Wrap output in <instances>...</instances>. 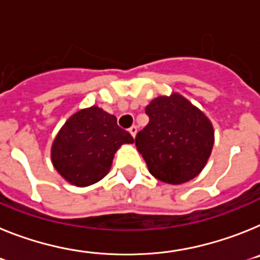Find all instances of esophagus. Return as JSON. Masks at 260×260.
Listing matches in <instances>:
<instances>
[{
  "mask_svg": "<svg viewBox=\"0 0 260 260\" xmlns=\"http://www.w3.org/2000/svg\"><path fill=\"white\" fill-rule=\"evenodd\" d=\"M128 131H129V133H131V135H132V137H136V133H137V127H136V125H132V127H131Z\"/></svg>",
  "mask_w": 260,
  "mask_h": 260,
  "instance_id": "34e87169",
  "label": "esophagus"
}]
</instances>
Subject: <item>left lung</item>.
I'll return each instance as SVG.
<instances>
[{
	"label": "left lung",
	"mask_w": 260,
	"mask_h": 260,
	"mask_svg": "<svg viewBox=\"0 0 260 260\" xmlns=\"http://www.w3.org/2000/svg\"><path fill=\"white\" fill-rule=\"evenodd\" d=\"M145 114L149 123L135 143L153 177L170 184L195 178L213 148L208 117L179 94L158 96L146 106Z\"/></svg>",
	"instance_id": "1"
}]
</instances>
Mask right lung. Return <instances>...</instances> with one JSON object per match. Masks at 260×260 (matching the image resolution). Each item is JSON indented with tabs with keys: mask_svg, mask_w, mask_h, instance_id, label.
Masks as SVG:
<instances>
[{
	"mask_svg": "<svg viewBox=\"0 0 260 260\" xmlns=\"http://www.w3.org/2000/svg\"><path fill=\"white\" fill-rule=\"evenodd\" d=\"M114 115L92 107L76 112L60 129L52 145V162L61 177L85 187L102 179L121 144H132Z\"/></svg>",
	"mask_w": 260,
	"mask_h": 260,
	"instance_id": "right-lung-1",
	"label": "right lung"
}]
</instances>
